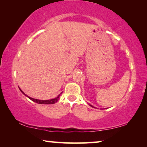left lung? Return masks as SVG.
Instances as JSON below:
<instances>
[{
    "label": "left lung",
    "instance_id": "obj_1",
    "mask_svg": "<svg viewBox=\"0 0 147 147\" xmlns=\"http://www.w3.org/2000/svg\"><path fill=\"white\" fill-rule=\"evenodd\" d=\"M89 106H91V107H93V108H95V107H93V106H92V105H90V104H89Z\"/></svg>",
    "mask_w": 147,
    "mask_h": 147
}]
</instances>
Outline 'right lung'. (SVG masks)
Returning a JSON list of instances; mask_svg holds the SVG:
<instances>
[{
    "label": "right lung",
    "instance_id": "1",
    "mask_svg": "<svg viewBox=\"0 0 147 147\" xmlns=\"http://www.w3.org/2000/svg\"><path fill=\"white\" fill-rule=\"evenodd\" d=\"M19 88L20 89V91H21V93H23V94H24V95H25L26 96H27V97H28V98L30 99L31 100H32L33 102H36V103H38V104H55L56 102H57L59 100V96H60V95H61V93H62V92H61V93L60 94H59L58 95V96H56V98H53V99H50V100H39V99L33 98L30 97L29 96H28V95H27V94H26L25 93H24V92L22 91L21 89H20V88Z\"/></svg>",
    "mask_w": 147,
    "mask_h": 147
}]
</instances>
